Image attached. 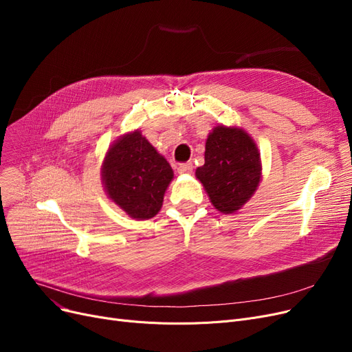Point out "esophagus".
Instances as JSON below:
<instances>
[{"instance_id": "1", "label": "esophagus", "mask_w": 352, "mask_h": 352, "mask_svg": "<svg viewBox=\"0 0 352 352\" xmlns=\"http://www.w3.org/2000/svg\"><path fill=\"white\" fill-rule=\"evenodd\" d=\"M192 168H194L192 162L179 164V165H178V173H179V174H191V173H192Z\"/></svg>"}]
</instances>
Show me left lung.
I'll use <instances>...</instances> for the list:
<instances>
[{
    "mask_svg": "<svg viewBox=\"0 0 352 352\" xmlns=\"http://www.w3.org/2000/svg\"><path fill=\"white\" fill-rule=\"evenodd\" d=\"M204 158L195 177L211 204L223 214L241 210L263 178L261 154L252 137L244 128L217 125L207 137Z\"/></svg>",
    "mask_w": 352,
    "mask_h": 352,
    "instance_id": "1",
    "label": "left lung"
}]
</instances>
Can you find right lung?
<instances>
[{
  "label": "right lung",
  "mask_w": 352,
  "mask_h": 352,
  "mask_svg": "<svg viewBox=\"0 0 352 352\" xmlns=\"http://www.w3.org/2000/svg\"><path fill=\"white\" fill-rule=\"evenodd\" d=\"M174 171L140 129L118 137L105 153L101 179L108 198L133 219L158 214Z\"/></svg>",
  "instance_id": "add662e5"
}]
</instances>
